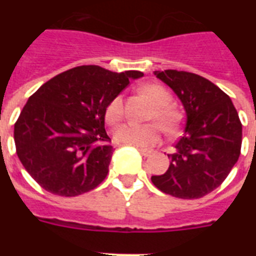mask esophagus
<instances>
[{"mask_svg": "<svg viewBox=\"0 0 256 256\" xmlns=\"http://www.w3.org/2000/svg\"><path fill=\"white\" fill-rule=\"evenodd\" d=\"M140 154H142V156H152V150H144V148H140Z\"/></svg>", "mask_w": 256, "mask_h": 256, "instance_id": "obj_1", "label": "esophagus"}]
</instances>
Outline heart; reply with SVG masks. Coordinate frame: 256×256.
Instances as JSON below:
<instances>
[{"instance_id": "b5f03b06", "label": "heart", "mask_w": 256, "mask_h": 256, "mask_svg": "<svg viewBox=\"0 0 256 256\" xmlns=\"http://www.w3.org/2000/svg\"><path fill=\"white\" fill-rule=\"evenodd\" d=\"M142 92L148 96L154 104L148 120H156L164 132H172L180 120V112L174 104H171L172 96L164 86L148 84L142 86ZM124 116V98L122 96H114L106 108L104 118L110 124H116ZM114 138L120 144L132 148H148L156 146L160 140V130L154 124H124L116 128Z\"/></svg>"}]
</instances>
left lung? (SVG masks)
<instances>
[{"instance_id":"8db88e82","label":"left lung","mask_w":256,"mask_h":256,"mask_svg":"<svg viewBox=\"0 0 256 256\" xmlns=\"http://www.w3.org/2000/svg\"><path fill=\"white\" fill-rule=\"evenodd\" d=\"M172 88L186 112L184 134L175 144L168 171L152 182L164 194L202 198L230 174L240 156L242 124L230 96L198 74L178 70L154 72Z\"/></svg>"}]
</instances>
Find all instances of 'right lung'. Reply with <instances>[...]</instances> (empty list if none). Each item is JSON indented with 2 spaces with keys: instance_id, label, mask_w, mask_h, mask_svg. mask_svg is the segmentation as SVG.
Segmentation results:
<instances>
[{
  "instance_id": "1",
  "label": "right lung",
  "mask_w": 256,
  "mask_h": 256,
  "mask_svg": "<svg viewBox=\"0 0 256 256\" xmlns=\"http://www.w3.org/2000/svg\"><path fill=\"white\" fill-rule=\"evenodd\" d=\"M144 73H114L85 65L45 82L14 124L17 156L52 194L77 196L94 190L108 172L112 148L104 130L110 100Z\"/></svg>"
}]
</instances>
